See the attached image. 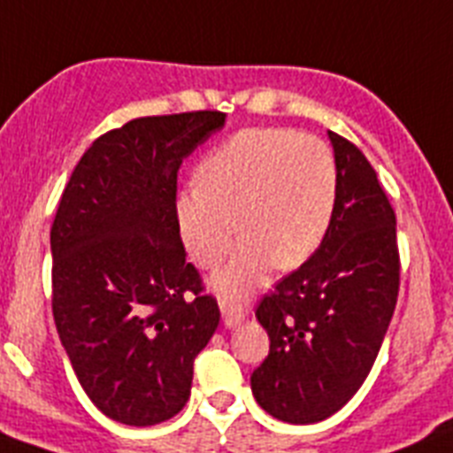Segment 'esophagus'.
Here are the masks:
<instances>
[{
    "mask_svg": "<svg viewBox=\"0 0 453 453\" xmlns=\"http://www.w3.org/2000/svg\"><path fill=\"white\" fill-rule=\"evenodd\" d=\"M221 314L226 328H237V326H242L243 319H246L243 310L237 308V305H230V303H221Z\"/></svg>",
    "mask_w": 453,
    "mask_h": 453,
    "instance_id": "34e87169",
    "label": "esophagus"
}]
</instances>
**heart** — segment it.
Returning <instances> with one entry per match:
<instances>
[{
	"instance_id": "b5f03b06",
	"label": "heart",
	"mask_w": 453,
	"mask_h": 453,
	"mask_svg": "<svg viewBox=\"0 0 453 453\" xmlns=\"http://www.w3.org/2000/svg\"><path fill=\"white\" fill-rule=\"evenodd\" d=\"M196 180L175 198L180 237L191 259L211 269L230 253L237 232L243 237L210 280L223 301L249 296L273 265L287 271L308 262L328 234L337 168L317 136L243 129L207 155Z\"/></svg>"
}]
</instances>
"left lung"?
I'll use <instances>...</instances> for the list:
<instances>
[{
  "label": "left lung",
  "mask_w": 453,
  "mask_h": 453,
  "mask_svg": "<svg viewBox=\"0 0 453 453\" xmlns=\"http://www.w3.org/2000/svg\"><path fill=\"white\" fill-rule=\"evenodd\" d=\"M337 203L317 253L257 308L269 356L250 376L255 401L287 424L335 415L367 379L399 294L396 219L367 157L328 132Z\"/></svg>",
  "instance_id": "left-lung-1"
}]
</instances>
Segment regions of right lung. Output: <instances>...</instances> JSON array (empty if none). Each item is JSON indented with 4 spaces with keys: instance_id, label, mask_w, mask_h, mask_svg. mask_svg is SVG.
I'll return each mask as SVG.
<instances>
[{
    "instance_id": "right-lung-1",
    "label": "right lung",
    "mask_w": 453,
    "mask_h": 453,
    "mask_svg": "<svg viewBox=\"0 0 453 453\" xmlns=\"http://www.w3.org/2000/svg\"><path fill=\"white\" fill-rule=\"evenodd\" d=\"M226 113L136 118L74 166L50 232L58 340L100 412L127 426L178 415L221 312L187 262L175 194Z\"/></svg>"
}]
</instances>
